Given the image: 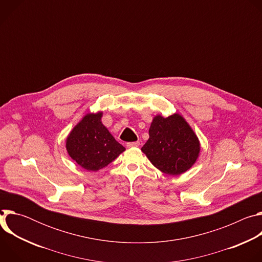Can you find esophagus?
<instances>
[{
    "label": "esophagus",
    "mask_w": 262,
    "mask_h": 262,
    "mask_svg": "<svg viewBox=\"0 0 262 262\" xmlns=\"http://www.w3.org/2000/svg\"><path fill=\"white\" fill-rule=\"evenodd\" d=\"M140 145V143L139 142H128L127 144H126V147H128V148H133V147H138Z\"/></svg>",
    "instance_id": "obj_1"
}]
</instances>
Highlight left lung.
<instances>
[{"label":"left lung","mask_w":262,"mask_h":262,"mask_svg":"<svg viewBox=\"0 0 262 262\" xmlns=\"http://www.w3.org/2000/svg\"><path fill=\"white\" fill-rule=\"evenodd\" d=\"M141 150L160 171L175 176L188 171L196 163L200 143L181 115L173 114L166 118L158 115Z\"/></svg>","instance_id":"left-lung-1"}]
</instances>
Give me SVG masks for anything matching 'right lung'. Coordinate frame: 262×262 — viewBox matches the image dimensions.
Here are the masks:
<instances>
[{
  "label": "right lung",
  "instance_id": "1",
  "mask_svg": "<svg viewBox=\"0 0 262 262\" xmlns=\"http://www.w3.org/2000/svg\"><path fill=\"white\" fill-rule=\"evenodd\" d=\"M101 117L102 112L87 114L66 139L69 157L88 171L104 168L125 150L101 123Z\"/></svg>",
  "mask_w": 262,
  "mask_h": 262
}]
</instances>
